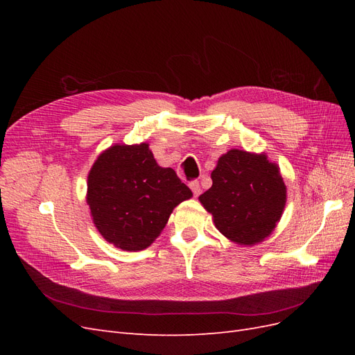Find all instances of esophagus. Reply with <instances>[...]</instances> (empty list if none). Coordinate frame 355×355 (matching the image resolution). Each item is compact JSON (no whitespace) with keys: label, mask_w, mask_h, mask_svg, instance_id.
<instances>
[{"label":"esophagus","mask_w":355,"mask_h":355,"mask_svg":"<svg viewBox=\"0 0 355 355\" xmlns=\"http://www.w3.org/2000/svg\"><path fill=\"white\" fill-rule=\"evenodd\" d=\"M189 188L194 192V196L198 197L201 194V187H200V182L198 180H191L189 182Z\"/></svg>","instance_id":"esophagus-1"}]
</instances>
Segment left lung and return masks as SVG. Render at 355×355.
Masks as SVG:
<instances>
[{
  "label": "left lung",
  "mask_w": 355,
  "mask_h": 355,
  "mask_svg": "<svg viewBox=\"0 0 355 355\" xmlns=\"http://www.w3.org/2000/svg\"><path fill=\"white\" fill-rule=\"evenodd\" d=\"M211 180L200 201L225 237L250 245L274 231L286 204V185L265 155L231 149L219 158Z\"/></svg>",
  "instance_id": "obj_1"
}]
</instances>
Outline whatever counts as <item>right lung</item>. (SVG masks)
I'll return each instance as SVG.
<instances>
[{
	"instance_id": "add662e5",
	"label": "right lung",
	"mask_w": 355,
	"mask_h": 355,
	"mask_svg": "<svg viewBox=\"0 0 355 355\" xmlns=\"http://www.w3.org/2000/svg\"><path fill=\"white\" fill-rule=\"evenodd\" d=\"M192 197L173 168H164L148 144L114 145L99 155L87 182V204L102 237L121 250H144L171 211Z\"/></svg>"
}]
</instances>
